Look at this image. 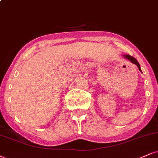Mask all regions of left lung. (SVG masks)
Masks as SVG:
<instances>
[{
	"mask_svg": "<svg viewBox=\"0 0 158 158\" xmlns=\"http://www.w3.org/2000/svg\"><path fill=\"white\" fill-rule=\"evenodd\" d=\"M124 57H125L126 58H127V59L129 60V61H131L133 64H135V65H137V67H139V70H141V67H140V64H139V62H138V61L135 59V58H133V56H130V55H124Z\"/></svg>",
	"mask_w": 158,
	"mask_h": 158,
	"instance_id": "8db88e82",
	"label": "left lung"
}]
</instances>
